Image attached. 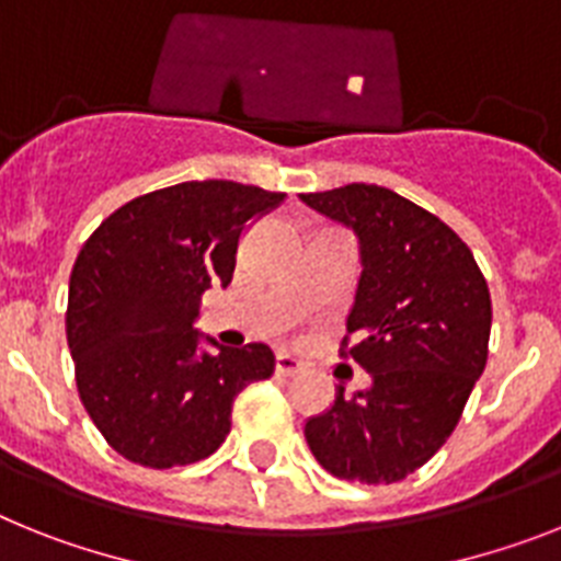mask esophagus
<instances>
[{
	"label": "esophagus",
	"instance_id": "esophagus-1",
	"mask_svg": "<svg viewBox=\"0 0 561 561\" xmlns=\"http://www.w3.org/2000/svg\"><path fill=\"white\" fill-rule=\"evenodd\" d=\"M299 370H302V362L294 359L290 353H279V356H276V376L290 379V376H296Z\"/></svg>",
	"mask_w": 561,
	"mask_h": 561
}]
</instances>
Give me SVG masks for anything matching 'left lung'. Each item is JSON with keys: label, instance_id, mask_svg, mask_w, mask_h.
<instances>
[{"label": "left lung", "instance_id": "1", "mask_svg": "<svg viewBox=\"0 0 561 561\" xmlns=\"http://www.w3.org/2000/svg\"><path fill=\"white\" fill-rule=\"evenodd\" d=\"M302 202L359 237L362 276L339 356L374 379L356 397L339 385L305 439L333 477L402 482L462 419L488 362L491 290L456 230L388 187L353 182Z\"/></svg>", "mask_w": 561, "mask_h": 561}]
</instances>
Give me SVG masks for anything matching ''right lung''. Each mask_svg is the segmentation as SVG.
Returning <instances> with one entry per match:
<instances>
[{"mask_svg":"<svg viewBox=\"0 0 561 561\" xmlns=\"http://www.w3.org/2000/svg\"><path fill=\"white\" fill-rule=\"evenodd\" d=\"M282 199L228 179L182 182L113 210L82 244L68 347L84 411L128 462L164 470L210 456L233 399L276 368L262 342L202 353L193 322L202 294L233 279L244 225Z\"/></svg>","mask_w":561,"mask_h":561,"instance_id":"1","label":"right lung"}]
</instances>
